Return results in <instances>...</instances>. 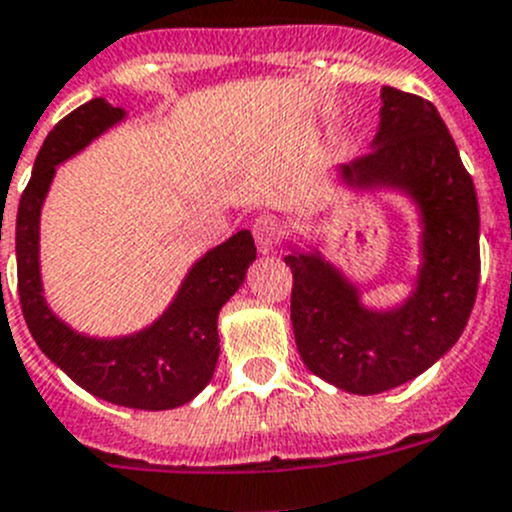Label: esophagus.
Wrapping results in <instances>:
<instances>
[{"mask_svg": "<svg viewBox=\"0 0 512 512\" xmlns=\"http://www.w3.org/2000/svg\"><path fill=\"white\" fill-rule=\"evenodd\" d=\"M252 235H255L257 250L272 252L282 240V225L277 222V217L260 215L255 220V225H252Z\"/></svg>", "mask_w": 512, "mask_h": 512, "instance_id": "esophagus-1", "label": "esophagus"}]
</instances>
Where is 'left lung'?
<instances>
[{"mask_svg":"<svg viewBox=\"0 0 512 512\" xmlns=\"http://www.w3.org/2000/svg\"><path fill=\"white\" fill-rule=\"evenodd\" d=\"M370 152L342 167L352 185H395L425 217V265L400 310L370 312L317 255L292 252L290 317L312 375L355 395L398 388L428 370L468 325L480 280V215L473 177L433 102L382 87Z\"/></svg>","mask_w":512,"mask_h":512,"instance_id":"8db88e82","label":"left lung"}]
</instances>
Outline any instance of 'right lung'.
Instances as JSON below:
<instances>
[{"label": "right lung", "instance_id": "right-lung-1", "mask_svg": "<svg viewBox=\"0 0 512 512\" xmlns=\"http://www.w3.org/2000/svg\"><path fill=\"white\" fill-rule=\"evenodd\" d=\"M122 114L119 107L94 97L59 119L44 140L17 212L19 302L37 345L79 388L124 408L172 410L190 403L210 382L220 355L217 315L245 280L257 247L250 230H242L207 252L190 270L170 310L137 335L94 340L59 322L44 305L39 282V210L54 167Z\"/></svg>", "mask_w": 512, "mask_h": 512}]
</instances>
